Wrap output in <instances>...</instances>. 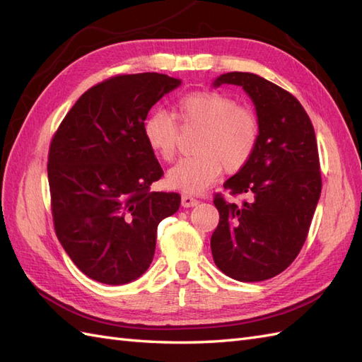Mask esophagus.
Masks as SVG:
<instances>
[{"label": "esophagus", "mask_w": 362, "mask_h": 362, "mask_svg": "<svg viewBox=\"0 0 362 362\" xmlns=\"http://www.w3.org/2000/svg\"><path fill=\"white\" fill-rule=\"evenodd\" d=\"M199 205V200L194 199L192 196H188V194H183L182 196V206L183 208H192V206H197Z\"/></svg>", "instance_id": "esophagus-1"}]
</instances>
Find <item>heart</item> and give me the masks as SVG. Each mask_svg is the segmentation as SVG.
<instances>
[{"mask_svg": "<svg viewBox=\"0 0 362 362\" xmlns=\"http://www.w3.org/2000/svg\"><path fill=\"white\" fill-rule=\"evenodd\" d=\"M174 115L183 124L200 125L202 133L196 142L199 154L183 157L166 174L171 188L199 194L218 179L221 170L237 173L252 159L260 136L258 119L225 93H187L175 102ZM144 137L148 148L162 160L174 159L177 125L173 116L162 110L154 111L144 122Z\"/></svg>", "mask_w": 362, "mask_h": 362, "instance_id": "1", "label": "heart"}]
</instances>
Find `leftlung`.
Wrapping results in <instances>:
<instances>
[{"mask_svg":"<svg viewBox=\"0 0 362 362\" xmlns=\"http://www.w3.org/2000/svg\"><path fill=\"white\" fill-rule=\"evenodd\" d=\"M242 87L257 111V150L225 182L242 205L216 196L218 226L211 237L218 269L237 281H263L289 266L308 237L321 194L317 137L303 105L289 91L246 71L220 75L212 87Z\"/></svg>","mask_w":362,"mask_h":362,"instance_id":"8db88e82","label":"left lung"}]
</instances>
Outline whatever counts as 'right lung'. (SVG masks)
Returning <instances> with one entry per match:
<instances>
[{
    "label": "right lung",
    "instance_id": "right-lung-1",
    "mask_svg": "<svg viewBox=\"0 0 362 362\" xmlns=\"http://www.w3.org/2000/svg\"><path fill=\"white\" fill-rule=\"evenodd\" d=\"M180 84L160 73L110 78L76 100L53 137L54 230L91 280L119 286L145 274L157 226L180 206L177 192L150 191L163 171L144 137L148 111Z\"/></svg>",
    "mask_w": 362,
    "mask_h": 362
}]
</instances>
